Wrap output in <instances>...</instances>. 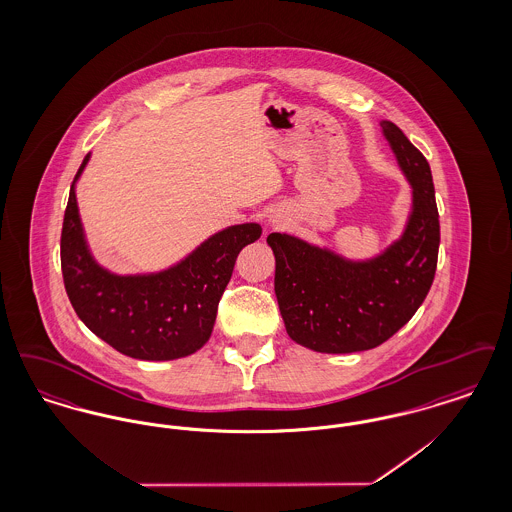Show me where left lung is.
<instances>
[{"mask_svg":"<svg viewBox=\"0 0 512 512\" xmlns=\"http://www.w3.org/2000/svg\"><path fill=\"white\" fill-rule=\"evenodd\" d=\"M380 126L413 188L411 215L399 240L372 259L351 261L290 234H268L286 332L318 353H355L390 340L413 318L434 282L439 215L430 165L399 126Z\"/></svg>","mask_w":512,"mask_h":512,"instance_id":"obj_1","label":"left lung"}]
</instances>
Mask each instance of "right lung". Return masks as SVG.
I'll return each mask as SVG.
<instances>
[{
  "mask_svg": "<svg viewBox=\"0 0 512 512\" xmlns=\"http://www.w3.org/2000/svg\"><path fill=\"white\" fill-rule=\"evenodd\" d=\"M74 176L61 232V270L78 318L122 355L140 361L188 357L211 338L220 297L238 253L261 238L257 222L234 224L172 267L149 274H115L94 259L76 203Z\"/></svg>",
  "mask_w": 512,
  "mask_h": 512,
  "instance_id": "1",
  "label": "right lung"
}]
</instances>
